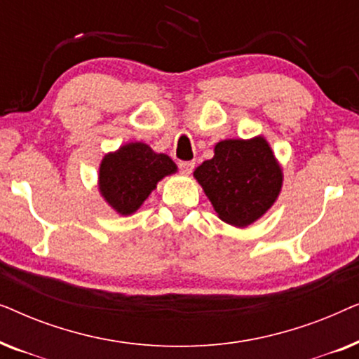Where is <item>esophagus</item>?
Instances as JSON below:
<instances>
[{
  "mask_svg": "<svg viewBox=\"0 0 359 359\" xmlns=\"http://www.w3.org/2000/svg\"><path fill=\"white\" fill-rule=\"evenodd\" d=\"M178 168L181 170V173L189 175L194 170V161H178Z\"/></svg>",
  "mask_w": 359,
  "mask_h": 359,
  "instance_id": "obj_1",
  "label": "esophagus"
}]
</instances>
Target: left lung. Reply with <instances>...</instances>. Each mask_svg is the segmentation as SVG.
Segmentation results:
<instances>
[{
  "label": "left lung",
  "mask_w": 359,
  "mask_h": 359,
  "mask_svg": "<svg viewBox=\"0 0 359 359\" xmlns=\"http://www.w3.org/2000/svg\"><path fill=\"white\" fill-rule=\"evenodd\" d=\"M196 180L224 222L245 227L276 201L283 173L266 140H224L214 158L194 171Z\"/></svg>",
  "instance_id": "1"
}]
</instances>
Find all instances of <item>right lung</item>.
Here are the masks:
<instances>
[{"mask_svg":"<svg viewBox=\"0 0 359 359\" xmlns=\"http://www.w3.org/2000/svg\"><path fill=\"white\" fill-rule=\"evenodd\" d=\"M175 171L176 165L168 155L155 154L149 145L135 142L104 156L100 189L117 212L129 215L140 208L163 176Z\"/></svg>","mask_w":359,"mask_h":359,"instance_id":"1","label":"right lung"}]
</instances>
